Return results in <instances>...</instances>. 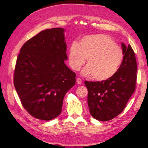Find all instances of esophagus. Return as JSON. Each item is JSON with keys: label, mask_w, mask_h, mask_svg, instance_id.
<instances>
[{"label": "esophagus", "mask_w": 148, "mask_h": 148, "mask_svg": "<svg viewBox=\"0 0 148 148\" xmlns=\"http://www.w3.org/2000/svg\"><path fill=\"white\" fill-rule=\"evenodd\" d=\"M76 82L77 83V84H81V83H82V80H81V79H80V78H77L76 79Z\"/></svg>", "instance_id": "obj_1"}]
</instances>
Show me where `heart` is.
I'll return each instance as SVG.
<instances>
[{"instance_id":"1","label":"heart","mask_w":148,"mask_h":148,"mask_svg":"<svg viewBox=\"0 0 148 148\" xmlns=\"http://www.w3.org/2000/svg\"><path fill=\"white\" fill-rule=\"evenodd\" d=\"M124 54L111 37L105 34L83 37L79 44L72 42L69 48V63L78 71L87 58V66L81 74L92 76L98 81H106L117 73L123 60Z\"/></svg>"}]
</instances>
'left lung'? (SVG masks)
Listing matches in <instances>:
<instances>
[{"label": "left lung", "instance_id": "left-lung-1", "mask_svg": "<svg viewBox=\"0 0 148 148\" xmlns=\"http://www.w3.org/2000/svg\"><path fill=\"white\" fill-rule=\"evenodd\" d=\"M123 60L114 76L103 81H84L88 95L90 113L99 121H106L119 115L135 92L137 66L134 50L121 42Z\"/></svg>", "mask_w": 148, "mask_h": 148}]
</instances>
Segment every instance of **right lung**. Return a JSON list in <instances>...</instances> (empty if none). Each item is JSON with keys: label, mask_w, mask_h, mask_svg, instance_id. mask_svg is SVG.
<instances>
[{"label": "right lung", "mask_w": 148, "mask_h": 148, "mask_svg": "<svg viewBox=\"0 0 148 148\" xmlns=\"http://www.w3.org/2000/svg\"><path fill=\"white\" fill-rule=\"evenodd\" d=\"M65 29L41 31L21 47L16 64L14 85L22 105L33 117L51 120L62 112L63 100L76 83L67 60Z\"/></svg>", "instance_id": "right-lung-1"}]
</instances>
